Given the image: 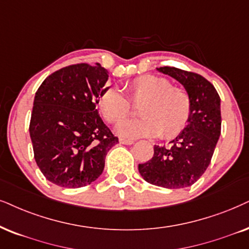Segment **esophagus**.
Masks as SVG:
<instances>
[{
	"instance_id": "34e87169",
	"label": "esophagus",
	"mask_w": 249,
	"mask_h": 249,
	"mask_svg": "<svg viewBox=\"0 0 249 249\" xmlns=\"http://www.w3.org/2000/svg\"><path fill=\"white\" fill-rule=\"evenodd\" d=\"M119 143H122V144H128V146H130V144H133V143H134V141L126 140V139H119Z\"/></svg>"
}]
</instances>
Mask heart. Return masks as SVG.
Listing matches in <instances>:
<instances>
[{
  "mask_svg": "<svg viewBox=\"0 0 249 249\" xmlns=\"http://www.w3.org/2000/svg\"><path fill=\"white\" fill-rule=\"evenodd\" d=\"M128 99L140 107L139 121L119 124L116 132L125 138L159 137L165 139L178 135L186 126L191 101L180 87L171 86L169 79L154 74L135 78L124 86ZM117 88H108L100 96L99 107L109 123L117 124L131 115V103Z\"/></svg>",
  "mask_w": 249,
  "mask_h": 249,
  "instance_id": "obj_1",
  "label": "heart"
}]
</instances>
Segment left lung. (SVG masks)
<instances>
[{
	"label": "left lung",
	"instance_id": "8db88e82",
	"mask_svg": "<svg viewBox=\"0 0 249 249\" xmlns=\"http://www.w3.org/2000/svg\"><path fill=\"white\" fill-rule=\"evenodd\" d=\"M179 81L191 101L186 127L171 147L154 146L152 160L139 164V172L149 184L164 188H184L204 174L221 135V99L215 87L202 75L177 68H156Z\"/></svg>",
	"mask_w": 249,
	"mask_h": 249
}]
</instances>
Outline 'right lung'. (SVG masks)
I'll use <instances>...</instances> for the list:
<instances>
[{
  "label": "right lung",
  "instance_id": "1",
  "mask_svg": "<svg viewBox=\"0 0 249 249\" xmlns=\"http://www.w3.org/2000/svg\"><path fill=\"white\" fill-rule=\"evenodd\" d=\"M109 72L100 63L75 64L43 80L34 96L30 123L34 159L43 176L61 187L92 184L118 139L96 109Z\"/></svg>",
  "mask_w": 249,
  "mask_h": 249
}]
</instances>
